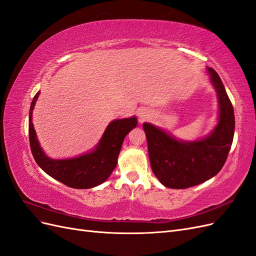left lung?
I'll return each mask as SVG.
<instances>
[{
	"label": "left lung",
	"instance_id": "1",
	"mask_svg": "<svg viewBox=\"0 0 256 256\" xmlns=\"http://www.w3.org/2000/svg\"><path fill=\"white\" fill-rule=\"evenodd\" d=\"M220 104L219 124L212 134L196 142L177 141L164 131L143 124L154 174L166 187L184 189L220 172L228 159L235 130V115L219 74L208 68Z\"/></svg>",
	"mask_w": 256,
	"mask_h": 256
}]
</instances>
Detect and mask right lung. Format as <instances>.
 <instances>
[{
	"label": "right lung",
	"instance_id": "add662e5",
	"mask_svg": "<svg viewBox=\"0 0 256 256\" xmlns=\"http://www.w3.org/2000/svg\"><path fill=\"white\" fill-rule=\"evenodd\" d=\"M38 95L40 92L30 104L28 120L30 152L36 164L51 177L70 188L88 189L106 180L118 164L124 138L136 126V118H124L110 122L94 152L74 159L53 160L42 152L32 124V111Z\"/></svg>",
	"mask_w": 256,
	"mask_h": 256
}]
</instances>
